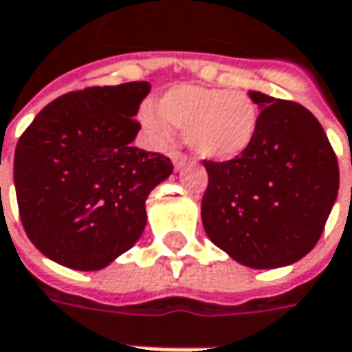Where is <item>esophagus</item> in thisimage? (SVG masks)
Segmentation results:
<instances>
[{
	"instance_id": "1",
	"label": "esophagus",
	"mask_w": 352,
	"mask_h": 352,
	"mask_svg": "<svg viewBox=\"0 0 352 352\" xmlns=\"http://www.w3.org/2000/svg\"><path fill=\"white\" fill-rule=\"evenodd\" d=\"M171 160H173V165H175L177 171H181V169H183V167L187 165V157H185L183 153L173 152V153H171Z\"/></svg>"
}]
</instances>
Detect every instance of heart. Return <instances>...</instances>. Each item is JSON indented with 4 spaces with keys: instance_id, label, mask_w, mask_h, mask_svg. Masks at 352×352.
I'll use <instances>...</instances> for the list:
<instances>
[{
    "instance_id": "1",
    "label": "heart",
    "mask_w": 352,
    "mask_h": 352,
    "mask_svg": "<svg viewBox=\"0 0 352 352\" xmlns=\"http://www.w3.org/2000/svg\"><path fill=\"white\" fill-rule=\"evenodd\" d=\"M157 113L144 111L142 124L167 140L169 126L185 132L190 150L206 162H230L248 150L259 126V111L243 91L177 85L157 101Z\"/></svg>"
}]
</instances>
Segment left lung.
<instances>
[{"label":"left lung","mask_w":352,"mask_h":352,"mask_svg":"<svg viewBox=\"0 0 352 352\" xmlns=\"http://www.w3.org/2000/svg\"><path fill=\"white\" fill-rule=\"evenodd\" d=\"M259 126L245 152L204 162L200 216L216 248L251 269H278L308 255L339 190V165L318 118L294 101L249 91Z\"/></svg>","instance_id":"obj_1"}]
</instances>
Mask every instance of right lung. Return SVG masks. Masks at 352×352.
I'll return each mask as SVG.
<instances>
[{
    "instance_id": "1",
    "label": "right lung",
    "mask_w": 352,
    "mask_h": 352,
    "mask_svg": "<svg viewBox=\"0 0 352 352\" xmlns=\"http://www.w3.org/2000/svg\"><path fill=\"white\" fill-rule=\"evenodd\" d=\"M152 85L130 81L67 93L46 104L15 148L21 222L48 259L101 271L146 228V199L171 160L136 148L134 120Z\"/></svg>"
}]
</instances>
